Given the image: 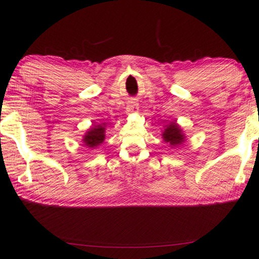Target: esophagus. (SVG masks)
<instances>
[{
	"label": "esophagus",
	"mask_w": 259,
	"mask_h": 259,
	"mask_svg": "<svg viewBox=\"0 0 259 259\" xmlns=\"http://www.w3.org/2000/svg\"><path fill=\"white\" fill-rule=\"evenodd\" d=\"M127 113H136L139 110V104L136 100H131V102L127 104Z\"/></svg>",
	"instance_id": "1"
}]
</instances>
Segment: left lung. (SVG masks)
<instances>
[{
	"label": "left lung",
	"instance_id": "obj_1",
	"mask_svg": "<svg viewBox=\"0 0 259 259\" xmlns=\"http://www.w3.org/2000/svg\"><path fill=\"white\" fill-rule=\"evenodd\" d=\"M162 137H163V140L168 142V144H170L171 146L182 144L183 139H185L183 138L182 131L180 130V127L176 125L175 122H170L169 125L166 127Z\"/></svg>",
	"mask_w": 259,
	"mask_h": 259
}]
</instances>
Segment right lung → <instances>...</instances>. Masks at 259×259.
Wrapping results in <instances>:
<instances>
[{"mask_svg": "<svg viewBox=\"0 0 259 259\" xmlns=\"http://www.w3.org/2000/svg\"><path fill=\"white\" fill-rule=\"evenodd\" d=\"M105 139V128L102 125L95 126L86 133L84 138L85 146H88L90 148H95L97 146L102 144Z\"/></svg>", "mask_w": 259, "mask_h": 259, "instance_id": "1", "label": "right lung"}]
</instances>
